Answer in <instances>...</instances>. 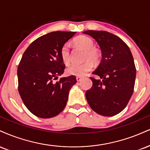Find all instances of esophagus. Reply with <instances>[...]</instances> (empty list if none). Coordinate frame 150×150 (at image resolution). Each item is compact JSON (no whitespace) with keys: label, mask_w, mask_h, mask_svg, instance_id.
Instances as JSON below:
<instances>
[{"label":"esophagus","mask_w":150,"mask_h":150,"mask_svg":"<svg viewBox=\"0 0 150 150\" xmlns=\"http://www.w3.org/2000/svg\"><path fill=\"white\" fill-rule=\"evenodd\" d=\"M76 80L77 82H80L81 80H82V77H76Z\"/></svg>","instance_id":"obj_1"}]
</instances>
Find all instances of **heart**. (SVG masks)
Wrapping results in <instances>:
<instances>
[{
	"instance_id": "1",
	"label": "heart",
	"mask_w": 150,
	"mask_h": 150,
	"mask_svg": "<svg viewBox=\"0 0 150 150\" xmlns=\"http://www.w3.org/2000/svg\"><path fill=\"white\" fill-rule=\"evenodd\" d=\"M76 45L85 50L84 59H88L82 64H72L66 68V72L68 75L82 77L92 69L93 62H97L100 58V52L94 47V42L91 38L86 35H80L74 40ZM60 54L61 59L65 64L70 62V47L68 44H64L61 49ZM91 60H90V59Z\"/></svg>"
}]
</instances>
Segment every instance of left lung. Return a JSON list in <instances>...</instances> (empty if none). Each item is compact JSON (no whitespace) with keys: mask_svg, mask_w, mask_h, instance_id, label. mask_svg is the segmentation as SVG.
I'll return each mask as SVG.
<instances>
[{"mask_svg":"<svg viewBox=\"0 0 150 150\" xmlns=\"http://www.w3.org/2000/svg\"><path fill=\"white\" fill-rule=\"evenodd\" d=\"M95 39L102 52V60L93 72L100 79L91 77L93 85L86 98L93 111L111 117L122 112L133 93L136 69L132 54L118 36L103 30H86Z\"/></svg>","mask_w":150,"mask_h":150,"instance_id":"8db88e82","label":"left lung"}]
</instances>
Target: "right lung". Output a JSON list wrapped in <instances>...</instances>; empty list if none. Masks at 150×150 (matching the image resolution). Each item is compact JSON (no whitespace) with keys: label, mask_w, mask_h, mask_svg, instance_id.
I'll return each mask as SVG.
<instances>
[{"label":"right lung","mask_w":150,"mask_h":150,"mask_svg":"<svg viewBox=\"0 0 150 150\" xmlns=\"http://www.w3.org/2000/svg\"><path fill=\"white\" fill-rule=\"evenodd\" d=\"M76 32L54 31L34 40L21 57L17 68L18 90L32 114L47 119L59 115L68 98L70 88L77 82L74 75L62 77L66 66L61 59L62 46Z\"/></svg>","instance_id":"1"}]
</instances>
